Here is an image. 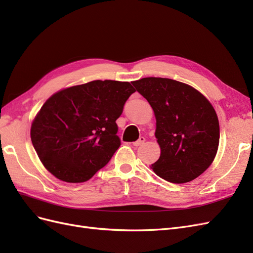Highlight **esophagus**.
Instances as JSON below:
<instances>
[{
    "instance_id": "obj_1",
    "label": "esophagus",
    "mask_w": 253,
    "mask_h": 253,
    "mask_svg": "<svg viewBox=\"0 0 253 253\" xmlns=\"http://www.w3.org/2000/svg\"><path fill=\"white\" fill-rule=\"evenodd\" d=\"M144 141H145V138H144V137H140V138H139L138 140L135 141V142H133V145H134V147H139V145H141Z\"/></svg>"
}]
</instances>
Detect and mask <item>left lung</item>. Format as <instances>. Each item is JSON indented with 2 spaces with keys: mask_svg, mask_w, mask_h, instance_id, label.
<instances>
[{
  "mask_svg": "<svg viewBox=\"0 0 253 253\" xmlns=\"http://www.w3.org/2000/svg\"><path fill=\"white\" fill-rule=\"evenodd\" d=\"M132 83L156 118L160 156L151 169L173 183L198 177L218 149L219 124L212 104L197 89L176 80L149 77Z\"/></svg>",
  "mask_w": 253,
  "mask_h": 253,
  "instance_id": "1",
  "label": "left lung"
}]
</instances>
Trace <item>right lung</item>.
Listing matches in <instances>:
<instances>
[{"label": "right lung", "instance_id": "right-lung-1", "mask_svg": "<svg viewBox=\"0 0 253 253\" xmlns=\"http://www.w3.org/2000/svg\"><path fill=\"white\" fill-rule=\"evenodd\" d=\"M134 91L129 82L95 80L49 97L30 128L46 170L66 182L93 177L120 147L116 120Z\"/></svg>", "mask_w": 253, "mask_h": 253}]
</instances>
